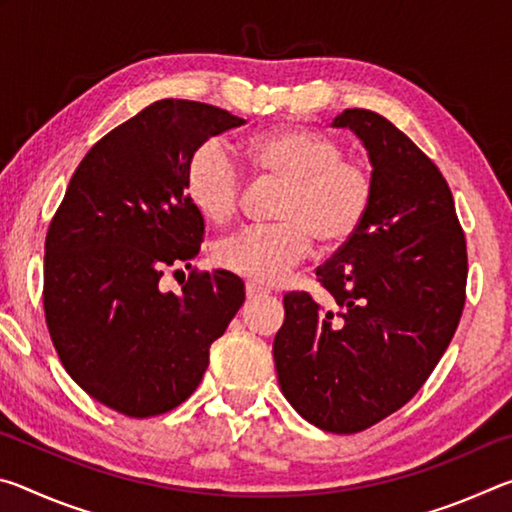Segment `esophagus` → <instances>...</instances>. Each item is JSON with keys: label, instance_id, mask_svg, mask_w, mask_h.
<instances>
[{"label": "esophagus", "instance_id": "esophagus-1", "mask_svg": "<svg viewBox=\"0 0 512 512\" xmlns=\"http://www.w3.org/2000/svg\"><path fill=\"white\" fill-rule=\"evenodd\" d=\"M268 293H271V291L264 289V287H259V284H253V282L246 284V298H248V300L264 298V296H268Z\"/></svg>", "mask_w": 512, "mask_h": 512}]
</instances>
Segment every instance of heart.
Masks as SVG:
<instances>
[{
  "instance_id": "obj_1",
  "label": "heart",
  "mask_w": 512,
  "mask_h": 512,
  "mask_svg": "<svg viewBox=\"0 0 512 512\" xmlns=\"http://www.w3.org/2000/svg\"><path fill=\"white\" fill-rule=\"evenodd\" d=\"M244 162L259 183L280 185L273 219L223 239L214 257L225 271L253 282H275L309 255L350 241L366 219L372 180L361 162L316 128L282 126L255 135ZM185 187L192 205L210 223H228L244 201V176L221 142H203L187 162Z\"/></svg>"
}]
</instances>
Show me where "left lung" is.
Wrapping results in <instances>:
<instances>
[{"instance_id": "8db88e82", "label": "left lung", "mask_w": 512, "mask_h": 512, "mask_svg": "<svg viewBox=\"0 0 512 512\" xmlns=\"http://www.w3.org/2000/svg\"><path fill=\"white\" fill-rule=\"evenodd\" d=\"M332 126L366 146L372 201L357 235L316 268L332 309L305 291L284 296L273 359L302 418L357 433L402 409L445 354L465 305L467 250L447 180L400 128L363 108Z\"/></svg>"}]
</instances>
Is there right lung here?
<instances>
[{
    "label": "right lung",
    "mask_w": 512,
    "mask_h": 512,
    "mask_svg": "<svg viewBox=\"0 0 512 512\" xmlns=\"http://www.w3.org/2000/svg\"><path fill=\"white\" fill-rule=\"evenodd\" d=\"M246 124L207 103L162 99L92 146L76 167L45 241V318L76 384L131 418L183 404L210 345L244 305L235 273H189L162 291L167 268L192 266L205 223L187 196L192 153Z\"/></svg>",
    "instance_id": "add662e5"
}]
</instances>
